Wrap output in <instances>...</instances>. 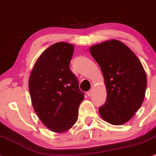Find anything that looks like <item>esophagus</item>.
I'll return each mask as SVG.
<instances>
[{"mask_svg":"<svg viewBox=\"0 0 156 156\" xmlns=\"http://www.w3.org/2000/svg\"><path fill=\"white\" fill-rule=\"evenodd\" d=\"M92 93H93V90H90L87 93V95L88 96H92Z\"/></svg>","mask_w":156,"mask_h":156,"instance_id":"34e87169","label":"esophagus"}]
</instances>
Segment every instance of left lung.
I'll use <instances>...</instances> for the list:
<instances>
[{"label":"left lung","instance_id":"left-lung-1","mask_svg":"<svg viewBox=\"0 0 156 156\" xmlns=\"http://www.w3.org/2000/svg\"><path fill=\"white\" fill-rule=\"evenodd\" d=\"M103 73L107 100L98 110L112 125H122L139 110L145 96L147 76L140 60L123 43L111 40L90 48Z\"/></svg>","mask_w":156,"mask_h":156}]
</instances>
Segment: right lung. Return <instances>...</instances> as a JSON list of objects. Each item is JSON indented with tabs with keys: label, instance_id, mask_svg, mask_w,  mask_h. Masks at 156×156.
<instances>
[{
	"label": "right lung",
	"instance_id": "obj_1",
	"mask_svg": "<svg viewBox=\"0 0 156 156\" xmlns=\"http://www.w3.org/2000/svg\"><path fill=\"white\" fill-rule=\"evenodd\" d=\"M74 46L58 42L47 48L35 63L28 87L33 107L51 131L61 133L74 125L84 92L69 64Z\"/></svg>",
	"mask_w": 156,
	"mask_h": 156
}]
</instances>
